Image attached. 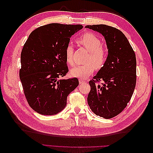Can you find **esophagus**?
<instances>
[{"label":"esophagus","mask_w":153,"mask_h":153,"mask_svg":"<svg viewBox=\"0 0 153 153\" xmlns=\"http://www.w3.org/2000/svg\"><path fill=\"white\" fill-rule=\"evenodd\" d=\"M78 81H79V83L81 84H83V83H86L87 82L85 80H84V79H82V78H80L79 80H78Z\"/></svg>","instance_id":"esophagus-1"}]
</instances>
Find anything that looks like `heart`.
<instances>
[{
	"mask_svg": "<svg viewBox=\"0 0 153 153\" xmlns=\"http://www.w3.org/2000/svg\"><path fill=\"white\" fill-rule=\"evenodd\" d=\"M76 42L89 51V54L85 61L86 63L72 68L70 73L74 76L87 78L94 73L95 69L98 70L104 66L107 58V52L101 45L100 39L91 32H85L77 39ZM65 55L66 61L69 65H75L74 48L72 45H67Z\"/></svg>",
	"mask_w": 153,
	"mask_h": 153,
	"instance_id": "obj_1",
	"label": "heart"
}]
</instances>
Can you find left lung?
<instances>
[{
	"mask_svg": "<svg viewBox=\"0 0 153 153\" xmlns=\"http://www.w3.org/2000/svg\"><path fill=\"white\" fill-rule=\"evenodd\" d=\"M102 34L108 48L104 66L89 81L87 96L90 108L96 115L110 119L126 108L135 90L137 80L136 56L123 32L106 25H86ZM102 81L99 85L96 82Z\"/></svg>",
	"mask_w": 153,
	"mask_h": 153,
	"instance_id": "8db88e82",
	"label": "left lung"
}]
</instances>
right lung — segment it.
I'll list each match as a JSON object with an SVG mask.
<instances>
[{"mask_svg":"<svg viewBox=\"0 0 153 153\" xmlns=\"http://www.w3.org/2000/svg\"><path fill=\"white\" fill-rule=\"evenodd\" d=\"M82 25L50 24L32 31L21 53L20 78L29 106L41 115L65 108L67 97L79 84L76 78L61 79L68 72L65 50Z\"/></svg>","mask_w":153,"mask_h":153,"instance_id":"obj_1","label":"right lung"}]
</instances>
